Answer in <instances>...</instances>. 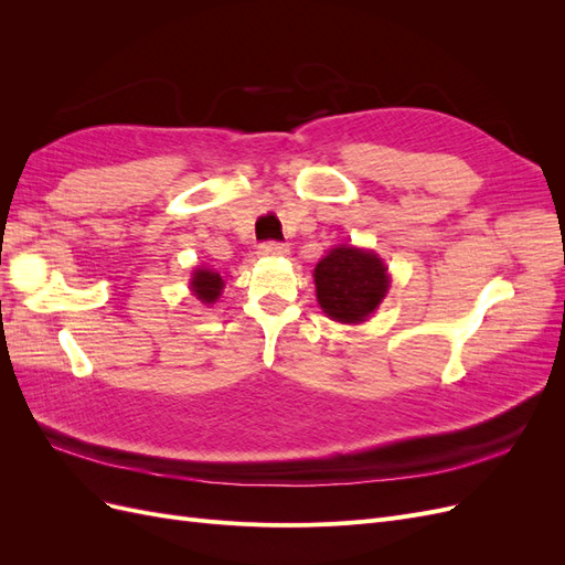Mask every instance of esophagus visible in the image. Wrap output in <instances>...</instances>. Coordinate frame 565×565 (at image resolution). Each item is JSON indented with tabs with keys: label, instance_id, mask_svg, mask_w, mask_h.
Wrapping results in <instances>:
<instances>
[{
	"label": "esophagus",
	"instance_id": "obj_1",
	"mask_svg": "<svg viewBox=\"0 0 565 565\" xmlns=\"http://www.w3.org/2000/svg\"><path fill=\"white\" fill-rule=\"evenodd\" d=\"M289 252V245L285 243H276V241H268L259 245V254L262 256H285Z\"/></svg>",
	"mask_w": 565,
	"mask_h": 565
}]
</instances>
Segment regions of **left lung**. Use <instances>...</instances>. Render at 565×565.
Masks as SVG:
<instances>
[{
	"mask_svg": "<svg viewBox=\"0 0 565 565\" xmlns=\"http://www.w3.org/2000/svg\"><path fill=\"white\" fill-rule=\"evenodd\" d=\"M313 278L320 309L339 322L365 320L388 289L380 256L355 247H334L316 266Z\"/></svg>",
	"mask_w": 565,
	"mask_h": 565,
	"instance_id": "8db88e82",
	"label": "left lung"
}]
</instances>
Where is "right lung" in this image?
<instances>
[{"instance_id":"obj_1","label":"right lung","mask_w":565,"mask_h":565,"mask_svg":"<svg viewBox=\"0 0 565 565\" xmlns=\"http://www.w3.org/2000/svg\"><path fill=\"white\" fill-rule=\"evenodd\" d=\"M191 287L202 303H214L221 295V289H224V280H221V276L214 270L198 268L191 280Z\"/></svg>"}]
</instances>
